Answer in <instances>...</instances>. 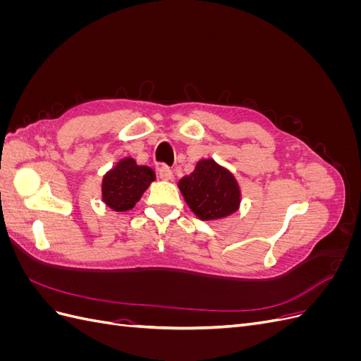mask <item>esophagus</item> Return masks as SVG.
Returning <instances> with one entry per match:
<instances>
[{"instance_id": "esophagus-1", "label": "esophagus", "mask_w": 361, "mask_h": 361, "mask_svg": "<svg viewBox=\"0 0 361 361\" xmlns=\"http://www.w3.org/2000/svg\"><path fill=\"white\" fill-rule=\"evenodd\" d=\"M158 173H159V178L164 179V180H171L173 179V170L169 167V166H161L158 169Z\"/></svg>"}]
</instances>
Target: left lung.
Segmentation results:
<instances>
[{
	"label": "left lung",
	"mask_w": 361,
	"mask_h": 361,
	"mask_svg": "<svg viewBox=\"0 0 361 361\" xmlns=\"http://www.w3.org/2000/svg\"><path fill=\"white\" fill-rule=\"evenodd\" d=\"M179 190L190 209L200 220H220L236 212L241 191L233 174L214 159H202L195 170L179 180Z\"/></svg>",
	"instance_id": "8db88e82"
}]
</instances>
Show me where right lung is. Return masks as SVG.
I'll list each match as a JSON object with an SVG mask.
<instances>
[{
  "instance_id": "1",
  "label": "right lung",
  "mask_w": 361,
  "mask_h": 361,
  "mask_svg": "<svg viewBox=\"0 0 361 361\" xmlns=\"http://www.w3.org/2000/svg\"><path fill=\"white\" fill-rule=\"evenodd\" d=\"M154 180L155 171L150 167L137 166L133 158H125L104 176L102 200L117 212L129 211Z\"/></svg>"
}]
</instances>
